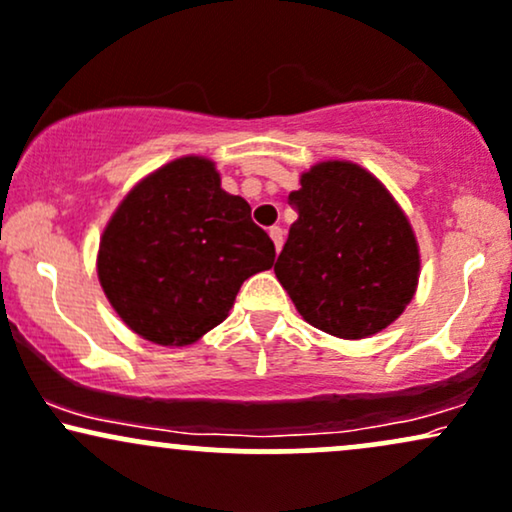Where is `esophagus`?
Instances as JSON below:
<instances>
[{
    "label": "esophagus",
    "mask_w": 512,
    "mask_h": 512,
    "mask_svg": "<svg viewBox=\"0 0 512 512\" xmlns=\"http://www.w3.org/2000/svg\"><path fill=\"white\" fill-rule=\"evenodd\" d=\"M269 236H272V240H274L276 252H281V248H283V229H281V226H272V229H269Z\"/></svg>",
    "instance_id": "34e87169"
}]
</instances>
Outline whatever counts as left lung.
Returning a JSON list of instances; mask_svg holds the SVG:
<instances>
[{"label":"left lung","mask_w":512,"mask_h":512,"mask_svg":"<svg viewBox=\"0 0 512 512\" xmlns=\"http://www.w3.org/2000/svg\"><path fill=\"white\" fill-rule=\"evenodd\" d=\"M288 195V231L276 279L305 322L338 338H365L400 317L417 288L420 252L408 219L362 166L322 162Z\"/></svg>","instance_id":"obj_1"}]
</instances>
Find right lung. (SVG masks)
<instances>
[{
	"instance_id": "add662e5",
	"label": "right lung",
	"mask_w": 512,
	"mask_h": 512,
	"mask_svg": "<svg viewBox=\"0 0 512 512\" xmlns=\"http://www.w3.org/2000/svg\"><path fill=\"white\" fill-rule=\"evenodd\" d=\"M274 243L250 205L221 190L209 159L181 157L140 181L104 229L97 274L135 334L188 346L221 324Z\"/></svg>"
}]
</instances>
